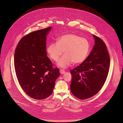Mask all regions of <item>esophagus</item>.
<instances>
[{
	"label": "esophagus",
	"instance_id": "1",
	"mask_svg": "<svg viewBox=\"0 0 123 123\" xmlns=\"http://www.w3.org/2000/svg\"><path fill=\"white\" fill-rule=\"evenodd\" d=\"M60 72L61 74H64L65 73V71L64 69H60Z\"/></svg>",
	"mask_w": 123,
	"mask_h": 123
}]
</instances>
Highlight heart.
Segmentation results:
<instances>
[{
	"mask_svg": "<svg viewBox=\"0 0 123 123\" xmlns=\"http://www.w3.org/2000/svg\"><path fill=\"white\" fill-rule=\"evenodd\" d=\"M90 49L89 41L85 37L73 33L62 35L57 38V43H51L47 51L50 58L57 61L64 51L65 55L58 63V66L66 68L72 62L82 63L86 58Z\"/></svg>",
	"mask_w": 123,
	"mask_h": 123,
	"instance_id": "obj_1",
	"label": "heart"
}]
</instances>
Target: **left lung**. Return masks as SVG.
Instances as JSON below:
<instances>
[{
  "label": "left lung",
  "instance_id": "left-lung-1",
  "mask_svg": "<svg viewBox=\"0 0 123 123\" xmlns=\"http://www.w3.org/2000/svg\"><path fill=\"white\" fill-rule=\"evenodd\" d=\"M95 44L86 59L70 70V90L80 99H86L97 94L106 80L110 57L103 40L93 35Z\"/></svg>",
  "mask_w": 123,
  "mask_h": 123
}]
</instances>
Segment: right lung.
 <instances>
[{"label":"right lung","instance_id":"1","mask_svg":"<svg viewBox=\"0 0 123 123\" xmlns=\"http://www.w3.org/2000/svg\"><path fill=\"white\" fill-rule=\"evenodd\" d=\"M51 27L31 32L23 37L15 51L14 64L19 83L31 98L44 99L53 93L60 75L47 56L46 35Z\"/></svg>","mask_w":123,"mask_h":123}]
</instances>
